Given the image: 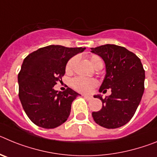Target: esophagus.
<instances>
[{"label":"esophagus","mask_w":157,"mask_h":157,"mask_svg":"<svg viewBox=\"0 0 157 157\" xmlns=\"http://www.w3.org/2000/svg\"><path fill=\"white\" fill-rule=\"evenodd\" d=\"M83 98H85V99H86L87 101H90L91 99H92V97H90V96H86V95H83Z\"/></svg>","instance_id":"34e87169"}]
</instances>
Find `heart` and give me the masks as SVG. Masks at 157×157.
Here are the masks:
<instances>
[{
    "label": "heart",
    "instance_id": "1",
    "mask_svg": "<svg viewBox=\"0 0 157 157\" xmlns=\"http://www.w3.org/2000/svg\"><path fill=\"white\" fill-rule=\"evenodd\" d=\"M90 62L91 64L96 67L100 63H102L101 58L97 55H91L89 57ZM77 58L72 57L67 62L66 65V71L71 72L73 71L75 65ZM98 85V81L94 78H86L82 77H77L71 81L72 87L76 91L82 94H88L92 90V89L94 88Z\"/></svg>",
    "mask_w": 157,
    "mask_h": 157
}]
</instances>
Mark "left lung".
<instances>
[{
  "instance_id": "8db88e82",
  "label": "left lung",
  "mask_w": 157,
  "mask_h": 157,
  "mask_svg": "<svg viewBox=\"0 0 157 157\" xmlns=\"http://www.w3.org/2000/svg\"><path fill=\"white\" fill-rule=\"evenodd\" d=\"M105 63L106 75L99 89L112 94L102 98V109L94 112L92 116L98 125L108 129H115L125 125L134 116L143 95L145 70L141 59L134 52L124 47L107 44L91 48Z\"/></svg>"
}]
</instances>
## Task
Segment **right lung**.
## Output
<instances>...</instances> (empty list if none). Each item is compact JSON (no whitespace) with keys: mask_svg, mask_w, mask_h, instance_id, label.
Here are the masks:
<instances>
[{"mask_svg":"<svg viewBox=\"0 0 157 157\" xmlns=\"http://www.w3.org/2000/svg\"><path fill=\"white\" fill-rule=\"evenodd\" d=\"M86 48L48 45L25 58L18 75L19 98L28 118L35 125L52 129L63 124L70 116L71 104L79 94L72 89H53L62 81L70 58Z\"/></svg>","mask_w":157,"mask_h":157,"instance_id":"1","label":"right lung"}]
</instances>
